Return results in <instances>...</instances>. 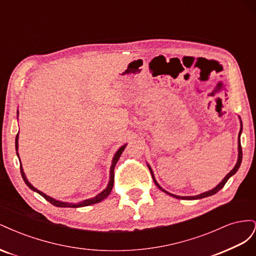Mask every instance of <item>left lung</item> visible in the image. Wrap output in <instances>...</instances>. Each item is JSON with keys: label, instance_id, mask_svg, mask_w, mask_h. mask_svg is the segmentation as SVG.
Here are the masks:
<instances>
[{"label": "left lung", "instance_id": "1", "mask_svg": "<svg viewBox=\"0 0 256 256\" xmlns=\"http://www.w3.org/2000/svg\"><path fill=\"white\" fill-rule=\"evenodd\" d=\"M239 120H240V131H239V134H238V159H237V162H236L235 166L233 168V170H232V171H230L226 177L223 178V180H221V182H219L218 184H216L214 189L209 190V191H206V192H203V193H200V194H198V196H180L172 194V193H170V192H168L166 190H164V189L162 188L161 186L157 182L156 178H154V172H152V170L150 166L147 164V166H148L150 171V173H152L154 182L156 184V186H157V187H158L161 191L166 192V194L171 196H173V198H180V200H200V198H207V196H210L216 194V192H218L219 190H221V189L224 187V184H226V182L230 180V177L233 176V175L238 171V168H239L240 164H242V144H240V136H242V120H240V118H239Z\"/></svg>", "mask_w": 256, "mask_h": 256}]
</instances>
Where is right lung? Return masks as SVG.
Instances as JSON below:
<instances>
[{
	"mask_svg": "<svg viewBox=\"0 0 256 256\" xmlns=\"http://www.w3.org/2000/svg\"><path fill=\"white\" fill-rule=\"evenodd\" d=\"M18 115H19V112L17 111V118H18ZM18 140H19V132H18V134H17V136H16V152H17V156H18V158H19V161H20L19 152H18V148H19ZM126 146H127V144H124L122 146H120V148H118V150L116 152H115V154H114V157H113V159H112V164H111V168H110V180H109V182H108V186L106 187V189H104V190H102V191L100 192L99 194H97L96 196L92 198L84 200H82V202H79V203H67V202H62V200H58L53 198H51V196H49L46 194V193H44V192L40 191L38 189H36V188L34 187V186L28 180V178H26V173H24V171H23L22 164H20L21 175H22L23 180H24V182L26 184V186H28V187L30 190H33V191L37 192L38 194H40L42 198H44L46 200H48V202H50V203H51L52 205H54V206H56V207H72V208H78V207L90 206V205H92V204H96V203L102 202V200H104V198H108V196H109L110 193H111V190H112V188H113V184H114V168H115L116 164H118V159H120V157L122 152H124V150H125V147H126ZM20 162H21V161H20Z\"/></svg>",
	"mask_w": 256,
	"mask_h": 256,
	"instance_id": "right-lung-1",
	"label": "right lung"
}]
</instances>
